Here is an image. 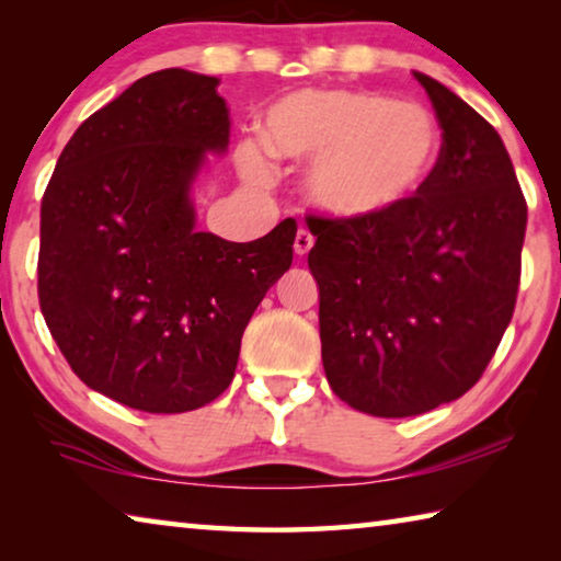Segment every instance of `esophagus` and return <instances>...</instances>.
<instances>
[{"mask_svg":"<svg viewBox=\"0 0 561 561\" xmlns=\"http://www.w3.org/2000/svg\"><path fill=\"white\" fill-rule=\"evenodd\" d=\"M311 247H314V234L301 227V230L297 232V240H294V252H297L299 257H304V254H309Z\"/></svg>","mask_w":561,"mask_h":561,"instance_id":"esophagus-1","label":"esophagus"}]
</instances>
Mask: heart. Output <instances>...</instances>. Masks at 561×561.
<instances>
[{
	"instance_id": "heart-1",
	"label": "heart",
	"mask_w": 561,
	"mask_h": 561,
	"mask_svg": "<svg viewBox=\"0 0 561 561\" xmlns=\"http://www.w3.org/2000/svg\"><path fill=\"white\" fill-rule=\"evenodd\" d=\"M264 145L244 138L237 165L252 183L274 178L270 156L309 163L321 210L351 220L386 217L421 195L443 158V128L421 103L378 91L299 89L264 113Z\"/></svg>"
}]
</instances>
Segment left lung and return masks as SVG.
Masks as SVG:
<instances>
[{
    "instance_id": "8db88e82",
    "label": "left lung",
    "mask_w": 561,
    "mask_h": 561,
    "mask_svg": "<svg viewBox=\"0 0 561 561\" xmlns=\"http://www.w3.org/2000/svg\"><path fill=\"white\" fill-rule=\"evenodd\" d=\"M415 79L443 128L423 193L386 217L307 215L329 386L378 417L433 411L480 381L515 311L527 227L497 130L431 76Z\"/></svg>"
}]
</instances>
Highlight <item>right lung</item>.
I'll use <instances>...</instances> for the list:
<instances>
[{
    "instance_id": "1",
    "label": "right lung",
    "mask_w": 561,
    "mask_h": 561,
    "mask_svg": "<svg viewBox=\"0 0 561 561\" xmlns=\"http://www.w3.org/2000/svg\"><path fill=\"white\" fill-rule=\"evenodd\" d=\"M217 87L185 69L138 79L76 128L42 201L46 327L83 383L136 411L215 401L291 267V217L254 242L195 230L190 185L230 138Z\"/></svg>"
}]
</instances>
